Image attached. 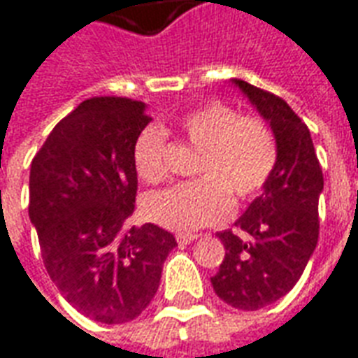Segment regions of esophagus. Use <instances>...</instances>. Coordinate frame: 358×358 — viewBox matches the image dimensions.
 <instances>
[{
    "label": "esophagus",
    "instance_id": "1",
    "mask_svg": "<svg viewBox=\"0 0 358 358\" xmlns=\"http://www.w3.org/2000/svg\"><path fill=\"white\" fill-rule=\"evenodd\" d=\"M195 239H197V235H193V233H178V235H176L178 245H189V243H193Z\"/></svg>",
    "mask_w": 358,
    "mask_h": 358
}]
</instances>
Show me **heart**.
I'll return each instance as SVG.
<instances>
[{
	"mask_svg": "<svg viewBox=\"0 0 358 358\" xmlns=\"http://www.w3.org/2000/svg\"><path fill=\"white\" fill-rule=\"evenodd\" d=\"M180 131L197 150L189 184L150 193L144 214L153 224L172 231H193L218 224L231 213L233 201H246L260 193L277 163L273 134L262 121L241 117L224 104H208L180 119ZM166 132L145 127L132 150V161L145 184L166 178Z\"/></svg>",
	"mask_w": 358,
	"mask_h": 358,
	"instance_id": "1",
	"label": "heart"
}]
</instances>
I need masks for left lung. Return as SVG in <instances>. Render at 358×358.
I'll use <instances>...</instances> for the list:
<instances>
[{
    "label": "left lung",
    "instance_id": "left-lung-1",
    "mask_svg": "<svg viewBox=\"0 0 358 358\" xmlns=\"http://www.w3.org/2000/svg\"><path fill=\"white\" fill-rule=\"evenodd\" d=\"M266 119L275 136L277 163L260 197L231 229L216 233L226 256L214 275V292L227 306L256 311L280 300L298 282L319 241L322 171L309 129L282 98L243 79H231Z\"/></svg>",
    "mask_w": 358,
    "mask_h": 358
}]
</instances>
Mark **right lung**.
Masks as SVG:
<instances>
[{
  "label": "right lung",
  "mask_w": 358,
  "mask_h": 358,
  "mask_svg": "<svg viewBox=\"0 0 358 358\" xmlns=\"http://www.w3.org/2000/svg\"><path fill=\"white\" fill-rule=\"evenodd\" d=\"M145 104L89 98L47 136L30 169V222L47 273L79 313L102 324L136 319L157 292L174 235L129 227L138 189L132 150Z\"/></svg>",
  "instance_id": "obj_1"
}]
</instances>
